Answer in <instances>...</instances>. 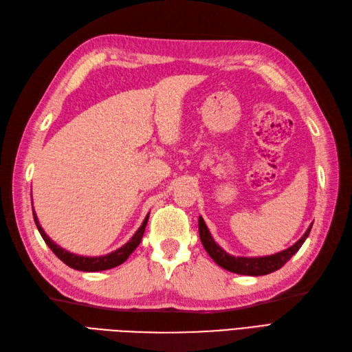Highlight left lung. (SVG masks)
<instances>
[{"label":"left lung","mask_w":352,"mask_h":352,"mask_svg":"<svg viewBox=\"0 0 352 352\" xmlns=\"http://www.w3.org/2000/svg\"><path fill=\"white\" fill-rule=\"evenodd\" d=\"M311 226L313 223L310 225V228L307 229L302 238L300 241H296L292 247L286 248L285 251H280L273 255H265V257H235V255H230L221 247H219V245L214 242V239H212L204 219L202 217L198 219L199 239L202 245H204V248L208 252L210 257L214 260L220 267L226 269L232 273L247 274V276H263V274H269L272 272L279 270L282 265L286 261H289L292 255L301 248V245L305 242L308 235H310Z\"/></svg>","instance_id":"left-lung-1"}]
</instances>
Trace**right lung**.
<instances>
[{"label": "right lung", "mask_w": 352, "mask_h": 352, "mask_svg": "<svg viewBox=\"0 0 352 352\" xmlns=\"http://www.w3.org/2000/svg\"><path fill=\"white\" fill-rule=\"evenodd\" d=\"M34 211V210H32ZM148 217L146 216L145 220L142 221L141 228L138 229L135 232V235L129 239V242H126L122 248L116 250L107 255H101V257H83V255H78V254H72L66 250H63L61 247H58V245L56 242H52L47 233L44 232V229L41 228L39 221H38V217L35 214L34 211V219H35V223H36V228L41 233L42 239L45 241V243L48 245V247L51 248V251L54 252L57 257L67 264L69 267L74 269V270H80V272H101V270H109V269H113L116 267V265H120L122 263H124L127 260V257L136 250L138 245L141 243V239H142V235L145 232V228H146V223H148Z\"/></svg>", "instance_id": "right-lung-1"}]
</instances>
